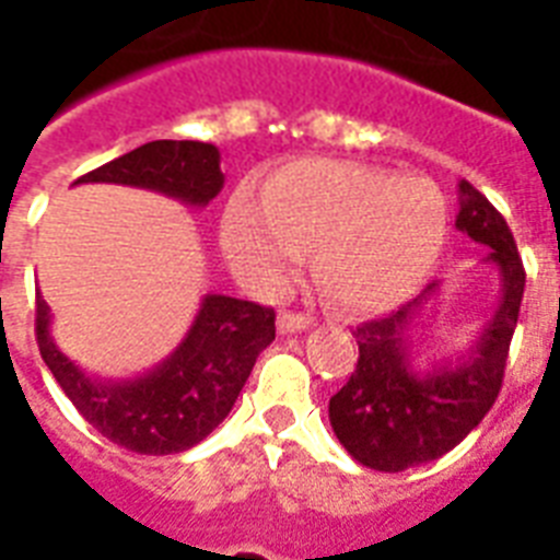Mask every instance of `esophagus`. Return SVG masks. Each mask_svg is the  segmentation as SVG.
I'll return each instance as SVG.
<instances>
[{"mask_svg": "<svg viewBox=\"0 0 560 560\" xmlns=\"http://www.w3.org/2000/svg\"><path fill=\"white\" fill-rule=\"evenodd\" d=\"M307 325H311V319L302 314H290V311L279 314V334H302Z\"/></svg>", "mask_w": 560, "mask_h": 560, "instance_id": "1", "label": "esophagus"}]
</instances>
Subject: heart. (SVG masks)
<instances>
[{
  "label": "heart",
  "mask_w": 560,
  "mask_h": 560,
  "mask_svg": "<svg viewBox=\"0 0 560 560\" xmlns=\"http://www.w3.org/2000/svg\"><path fill=\"white\" fill-rule=\"evenodd\" d=\"M223 253L258 293H276L314 246L316 284L349 314L404 302L433 270L447 237L435 183L358 162L296 160L264 179L261 200L237 191L223 214Z\"/></svg>",
  "instance_id": "heart-1"
}]
</instances>
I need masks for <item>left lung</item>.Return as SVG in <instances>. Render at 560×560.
I'll return each instance as SVG.
<instances>
[{
  "instance_id": "1",
  "label": "left lung",
  "mask_w": 560,
  "mask_h": 560,
  "mask_svg": "<svg viewBox=\"0 0 560 560\" xmlns=\"http://www.w3.org/2000/svg\"><path fill=\"white\" fill-rule=\"evenodd\" d=\"M456 229L482 246L486 264L500 272V302L468 349L433 360L430 369L416 366L412 331L439 296V281L354 331L358 366L328 404V418L351 459L372 470L398 474L453 451L494 407L503 386L526 272L509 223L468 179L459 183Z\"/></svg>"
}]
</instances>
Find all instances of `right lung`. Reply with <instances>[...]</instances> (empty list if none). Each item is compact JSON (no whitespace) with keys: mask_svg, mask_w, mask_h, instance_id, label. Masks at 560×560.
Masks as SVG:
<instances>
[{"mask_svg":"<svg viewBox=\"0 0 560 560\" xmlns=\"http://www.w3.org/2000/svg\"><path fill=\"white\" fill-rule=\"evenodd\" d=\"M78 183L144 188L206 209L223 188V171L214 144L160 139ZM272 340V307L206 293L188 334L162 363L136 377H101L60 351L51 337V307L37 293V346L60 389L104 439L144 456L183 453L202 442L235 407L255 360Z\"/></svg>","mask_w":560,"mask_h":560,"instance_id":"add662e5","label":"right lung"}]
</instances>
